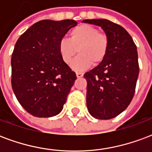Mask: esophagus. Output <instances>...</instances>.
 <instances>
[{"instance_id":"obj_1","label":"esophagus","mask_w":152,"mask_h":152,"mask_svg":"<svg viewBox=\"0 0 152 152\" xmlns=\"http://www.w3.org/2000/svg\"><path fill=\"white\" fill-rule=\"evenodd\" d=\"M76 76H77L78 78H80V77H82L83 76V73L82 72H76Z\"/></svg>"}]
</instances>
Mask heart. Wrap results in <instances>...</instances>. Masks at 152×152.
<instances>
[{
  "label": "heart",
  "instance_id": "heart-1",
  "mask_svg": "<svg viewBox=\"0 0 152 152\" xmlns=\"http://www.w3.org/2000/svg\"><path fill=\"white\" fill-rule=\"evenodd\" d=\"M109 48V38L95 27L81 24L72 28L68 39H62L58 44L60 56L66 64H71L77 53L78 58L73 63V68L83 70L91 63L98 65L105 59Z\"/></svg>",
  "mask_w": 152,
  "mask_h": 152
}]
</instances>
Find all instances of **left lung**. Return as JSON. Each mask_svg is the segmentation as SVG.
Wrapping results in <instances>:
<instances>
[{"instance_id":"1","label":"left lung","mask_w":152,"mask_h":152,"mask_svg":"<svg viewBox=\"0 0 152 152\" xmlns=\"http://www.w3.org/2000/svg\"><path fill=\"white\" fill-rule=\"evenodd\" d=\"M83 22L101 27L109 38L105 59L84 75L87 107L96 119H112L124 112L134 98L139 73L137 46L121 25L103 18Z\"/></svg>"}]
</instances>
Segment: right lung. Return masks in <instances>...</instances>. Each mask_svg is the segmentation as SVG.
<instances>
[{
  "instance_id": "1",
  "label": "right lung",
  "mask_w": 152,
  "mask_h": 152,
  "mask_svg": "<svg viewBox=\"0 0 152 152\" xmlns=\"http://www.w3.org/2000/svg\"><path fill=\"white\" fill-rule=\"evenodd\" d=\"M75 20H40L20 36L11 58V85L18 102L37 117H51L62 111L76 79L62 60L59 41Z\"/></svg>"
}]
</instances>
